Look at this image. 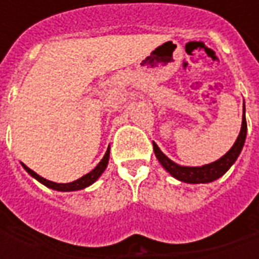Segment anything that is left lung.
Returning <instances> with one entry per match:
<instances>
[{
  "label": "left lung",
  "instance_id": "1",
  "mask_svg": "<svg viewBox=\"0 0 259 259\" xmlns=\"http://www.w3.org/2000/svg\"><path fill=\"white\" fill-rule=\"evenodd\" d=\"M245 136H247V122H245V105H243V122H241V129L237 136V140L234 141L233 147L223 157L213 162L206 163L202 166H183L169 159L155 143H152V146H154V152L159 163L175 179L190 183V185H200V183H211L213 180L222 178L223 175L228 172L230 166L239 158L240 152L244 147Z\"/></svg>",
  "mask_w": 259,
  "mask_h": 259
}]
</instances>
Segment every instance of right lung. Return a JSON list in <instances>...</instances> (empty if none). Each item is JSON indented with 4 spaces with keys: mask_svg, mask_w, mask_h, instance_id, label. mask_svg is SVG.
Returning <instances> with one entry per match:
<instances>
[{
    "mask_svg": "<svg viewBox=\"0 0 259 259\" xmlns=\"http://www.w3.org/2000/svg\"><path fill=\"white\" fill-rule=\"evenodd\" d=\"M108 161H109V147H108L107 152H105V155L102 157V159L100 161V163L97 165L96 168L93 169L91 172H89L84 176H81L80 179L74 180V182H70V183H55V182H51V180H47L41 178L40 175H37L34 170H31L30 168H27L25 163H22V166L25 168V170L27 174L30 175L31 178H34L36 180H38L41 185L47 186L48 189H53V190L57 191H77V190H83L85 187H89L91 186L94 182L98 180V178L104 174V170L107 169Z\"/></svg>",
    "mask_w": 259,
    "mask_h": 259,
    "instance_id": "add662e5",
    "label": "right lung"
}]
</instances>
